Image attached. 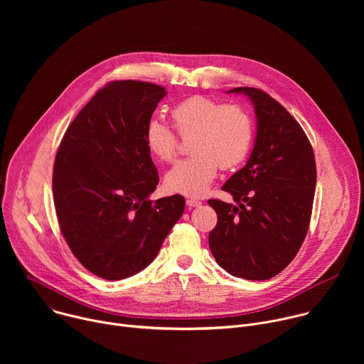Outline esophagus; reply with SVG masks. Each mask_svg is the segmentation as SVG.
Returning a JSON list of instances; mask_svg holds the SVG:
<instances>
[{
    "label": "esophagus",
    "mask_w": 364,
    "mask_h": 364,
    "mask_svg": "<svg viewBox=\"0 0 364 364\" xmlns=\"http://www.w3.org/2000/svg\"><path fill=\"white\" fill-rule=\"evenodd\" d=\"M186 204H187L188 207H198V205L201 204V201L197 200V198H187Z\"/></svg>",
    "instance_id": "esophagus-1"
}]
</instances>
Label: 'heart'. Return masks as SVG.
<instances>
[{
    "instance_id": "1",
    "label": "heart",
    "mask_w": 364,
    "mask_h": 364,
    "mask_svg": "<svg viewBox=\"0 0 364 364\" xmlns=\"http://www.w3.org/2000/svg\"><path fill=\"white\" fill-rule=\"evenodd\" d=\"M173 127L180 136L188 138L190 155L174 164L166 174L164 186L170 193L188 197L203 196L209 190L218 168L239 166L250 151L253 122L247 111L207 96H191L171 109ZM145 145L151 157L168 163L176 157L177 138L161 121L151 119L145 128Z\"/></svg>"
}]
</instances>
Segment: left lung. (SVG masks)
I'll return each mask as SVG.
<instances>
[{"instance_id": "obj_1", "label": "left lung", "mask_w": 364, "mask_h": 364, "mask_svg": "<svg viewBox=\"0 0 364 364\" xmlns=\"http://www.w3.org/2000/svg\"><path fill=\"white\" fill-rule=\"evenodd\" d=\"M255 109L256 134L243 168L222 187L235 204L209 200L218 225L209 246L233 277L265 281L298 253L311 219L317 183L313 146L292 115L268 93L235 87Z\"/></svg>"}]
</instances>
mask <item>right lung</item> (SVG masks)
<instances>
[{
    "label": "right lung",
    "instance_id": "obj_1",
    "mask_svg": "<svg viewBox=\"0 0 364 364\" xmlns=\"http://www.w3.org/2000/svg\"><path fill=\"white\" fill-rule=\"evenodd\" d=\"M166 95L164 86L148 82H111L60 142L53 170L58 220L77 261L103 279L145 269L183 216L180 194L149 200L159 171L145 128Z\"/></svg>",
    "mask_w": 364,
    "mask_h": 364
}]
</instances>
